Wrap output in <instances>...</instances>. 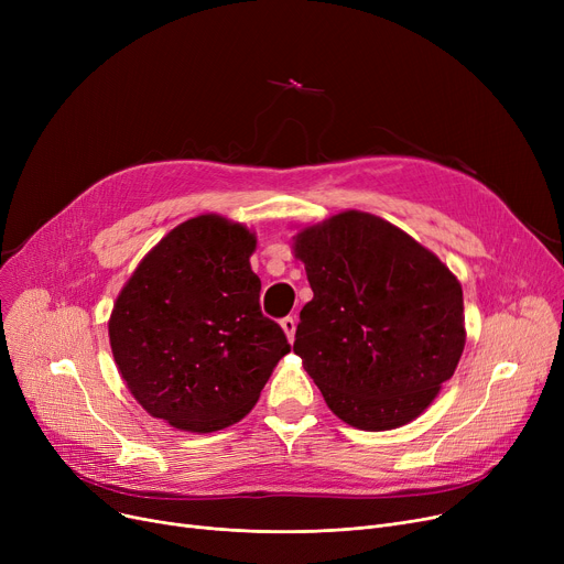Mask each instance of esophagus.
<instances>
[{
  "mask_svg": "<svg viewBox=\"0 0 564 564\" xmlns=\"http://www.w3.org/2000/svg\"><path fill=\"white\" fill-rule=\"evenodd\" d=\"M281 329L285 332V336H288V340L292 343L294 340V332H297V319H294V317H283L281 319Z\"/></svg>",
  "mask_w": 564,
  "mask_h": 564,
  "instance_id": "obj_1",
  "label": "esophagus"
}]
</instances>
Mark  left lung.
Instances as JSON below:
<instances>
[{
	"label": "left lung",
	"instance_id": "left-lung-1",
	"mask_svg": "<svg viewBox=\"0 0 564 564\" xmlns=\"http://www.w3.org/2000/svg\"><path fill=\"white\" fill-rule=\"evenodd\" d=\"M292 253L313 290L292 349L327 406L366 432L419 419L466 345L457 276L402 228L361 210L302 226Z\"/></svg>",
	"mask_w": 564,
	"mask_h": 564
}]
</instances>
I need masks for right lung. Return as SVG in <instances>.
<instances>
[{
    "label": "right lung",
    "instance_id": "add662e5",
    "mask_svg": "<svg viewBox=\"0 0 564 564\" xmlns=\"http://www.w3.org/2000/svg\"><path fill=\"white\" fill-rule=\"evenodd\" d=\"M256 232L221 215L169 230L118 292L109 345L134 400L175 430L242 421L290 351L260 311Z\"/></svg>",
    "mask_w": 564,
    "mask_h": 564
}]
</instances>
